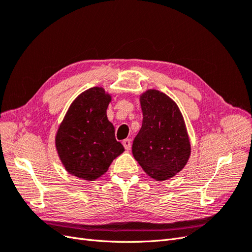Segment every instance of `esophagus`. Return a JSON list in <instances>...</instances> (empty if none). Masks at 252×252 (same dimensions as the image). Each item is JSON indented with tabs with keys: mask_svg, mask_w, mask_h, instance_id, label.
Returning a JSON list of instances; mask_svg holds the SVG:
<instances>
[{
	"mask_svg": "<svg viewBox=\"0 0 252 252\" xmlns=\"http://www.w3.org/2000/svg\"><path fill=\"white\" fill-rule=\"evenodd\" d=\"M123 145H124L125 149H126L127 151H129V150H130V148H131V141L129 140V139H126V140L123 141Z\"/></svg>",
	"mask_w": 252,
	"mask_h": 252,
	"instance_id": "34e87169",
	"label": "esophagus"
}]
</instances>
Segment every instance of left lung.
<instances>
[{
    "label": "left lung",
    "mask_w": 252,
    "mask_h": 252,
    "mask_svg": "<svg viewBox=\"0 0 252 252\" xmlns=\"http://www.w3.org/2000/svg\"><path fill=\"white\" fill-rule=\"evenodd\" d=\"M143 124L132 144V154L143 170L156 181L179 173L191 155L183 114L171 97L157 89L140 95Z\"/></svg>",
    "instance_id": "8db88e82"
}]
</instances>
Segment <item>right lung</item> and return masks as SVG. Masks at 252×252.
I'll use <instances>...</instances> for the list:
<instances>
[{
  "label": "right lung",
  "instance_id": "add662e5",
  "mask_svg": "<svg viewBox=\"0 0 252 252\" xmlns=\"http://www.w3.org/2000/svg\"><path fill=\"white\" fill-rule=\"evenodd\" d=\"M112 100L103 87L83 91L68 108L56 133L55 143L65 170L81 180L95 181L124 152L107 118Z\"/></svg>",
  "mask_w": 252,
  "mask_h": 252
}]
</instances>
